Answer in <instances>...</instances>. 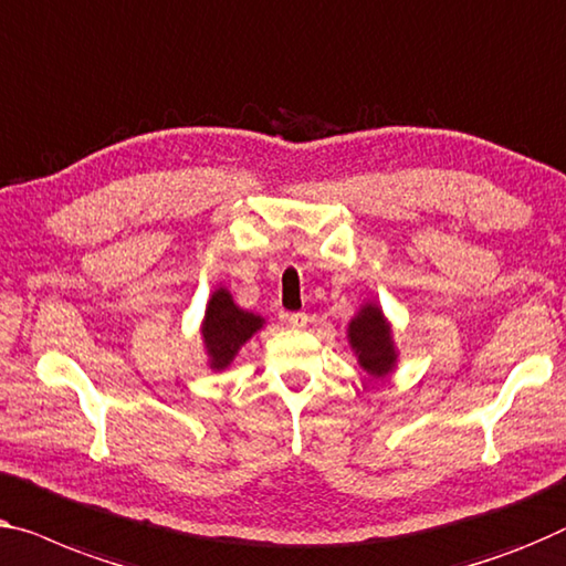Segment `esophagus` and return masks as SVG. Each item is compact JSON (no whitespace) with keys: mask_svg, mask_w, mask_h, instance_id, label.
I'll list each match as a JSON object with an SVG mask.
<instances>
[{"mask_svg":"<svg viewBox=\"0 0 566 566\" xmlns=\"http://www.w3.org/2000/svg\"><path fill=\"white\" fill-rule=\"evenodd\" d=\"M286 323L292 327H305L310 323V317L307 312H290V315H286Z\"/></svg>","mask_w":566,"mask_h":566,"instance_id":"obj_1","label":"esophagus"}]
</instances>
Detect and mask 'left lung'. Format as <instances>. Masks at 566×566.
I'll list each match as a JSON object with an SVG mask.
<instances>
[{"label":"left lung","instance_id":"1","mask_svg":"<svg viewBox=\"0 0 566 566\" xmlns=\"http://www.w3.org/2000/svg\"><path fill=\"white\" fill-rule=\"evenodd\" d=\"M350 348L356 350L358 364L370 376L381 378L396 366V348L391 340V327L386 323L384 312L376 305L360 307L348 325Z\"/></svg>","mask_w":566,"mask_h":566}]
</instances>
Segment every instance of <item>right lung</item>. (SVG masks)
Wrapping results in <instances>:
<instances>
[{
	"instance_id": "right-lung-1",
	"label": "right lung",
	"mask_w": 566,
	"mask_h": 566,
	"mask_svg": "<svg viewBox=\"0 0 566 566\" xmlns=\"http://www.w3.org/2000/svg\"><path fill=\"white\" fill-rule=\"evenodd\" d=\"M264 319L254 312L235 307L229 290H216L202 319V340L210 356V368L221 370L231 364L243 343L254 335Z\"/></svg>"
}]
</instances>
